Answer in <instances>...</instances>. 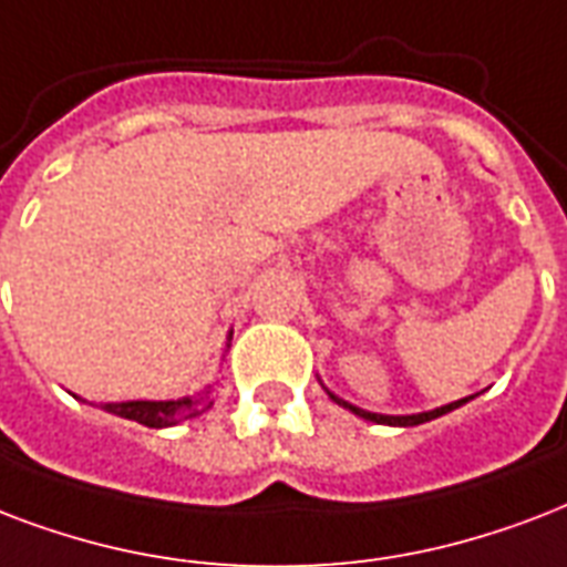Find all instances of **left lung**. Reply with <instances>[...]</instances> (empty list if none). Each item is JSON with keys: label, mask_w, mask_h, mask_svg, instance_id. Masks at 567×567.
<instances>
[{"label": "left lung", "mask_w": 567, "mask_h": 567, "mask_svg": "<svg viewBox=\"0 0 567 567\" xmlns=\"http://www.w3.org/2000/svg\"><path fill=\"white\" fill-rule=\"evenodd\" d=\"M328 396L337 402V405H343L349 408L352 414L363 416V420H372V423H384V425H420V423H429V420H434V416H443V414H450V411H455V408H462L464 402H471L473 396L467 399H458V402H450V405H441V408H434V411H423V414H405V416H393V414H372V411H363V408H354L349 405L346 399L340 396H333L331 390H328Z\"/></svg>", "instance_id": "obj_1"}]
</instances>
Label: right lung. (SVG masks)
Here are the masks:
<instances>
[{
    "label": "right lung",
    "mask_w": 567,
    "mask_h": 567,
    "mask_svg": "<svg viewBox=\"0 0 567 567\" xmlns=\"http://www.w3.org/2000/svg\"><path fill=\"white\" fill-rule=\"evenodd\" d=\"M234 337V331H230ZM213 408V390H204L197 396H183L171 399V402H151V399H133V402H105L103 411L115 416H124V420H133V423H142L147 429H168V425H177L179 420H192V416H200L204 411Z\"/></svg>",
    "instance_id": "obj_1"
}]
</instances>
